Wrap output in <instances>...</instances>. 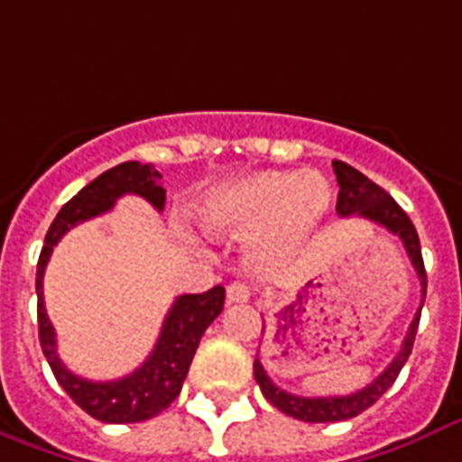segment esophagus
Here are the masks:
<instances>
[{"label":"esophagus","instance_id":"34e87169","mask_svg":"<svg viewBox=\"0 0 462 462\" xmlns=\"http://www.w3.org/2000/svg\"><path fill=\"white\" fill-rule=\"evenodd\" d=\"M250 299V289L245 284H231L226 289V301L228 303H245Z\"/></svg>","mask_w":462,"mask_h":462}]
</instances>
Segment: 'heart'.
I'll list each match as a JSON object with an SVG mask.
<instances>
[{
	"label": "heart",
	"mask_w": 462,
	"mask_h": 462,
	"mask_svg": "<svg viewBox=\"0 0 462 462\" xmlns=\"http://www.w3.org/2000/svg\"><path fill=\"white\" fill-rule=\"evenodd\" d=\"M332 188L320 173L260 171L202 192L199 226L209 238H250V263L270 270L294 257L323 226Z\"/></svg>",
	"instance_id": "obj_1"
}]
</instances>
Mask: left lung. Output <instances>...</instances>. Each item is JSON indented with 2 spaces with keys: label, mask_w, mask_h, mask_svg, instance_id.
<instances>
[{
  "label": "left lung",
  "mask_w": 462,
  "mask_h": 462,
  "mask_svg": "<svg viewBox=\"0 0 462 462\" xmlns=\"http://www.w3.org/2000/svg\"><path fill=\"white\" fill-rule=\"evenodd\" d=\"M332 168H335V175H337L339 195H337V214L339 217H354L359 214L364 219L376 221L383 228H388L391 234H395L402 241L407 250V257L410 263L417 270V277L421 282V296H427V272H424V260H421V245L420 236H417V228L410 221L402 207L395 202V199L378 188L376 182L368 180L366 175L359 173L356 168H352L345 161H332ZM424 306V301H421ZM420 310L414 313V320L410 323V330H407L405 339H402V346H400L398 356L388 364L383 374L368 383L366 388H361L356 393H349V395H330V398H301V395H291V393L282 391L280 385H274L267 376V371L263 368V364L255 359L253 364V374H255V381L260 385V391L272 405L277 407L280 412L294 417V420L301 421H345L352 420L356 414H361L364 410L374 405L381 395H383L395 378L405 366L407 356L412 354L414 335H417V325H420L421 316ZM264 330V325H263Z\"/></svg>",
  "instance_id": "left-lung-1"
}]
</instances>
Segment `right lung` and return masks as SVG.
Returning a JSON list of instances; mask_svg holds the SVG:
<instances>
[{
  "label": "right lung",
  "instance_id": "right-lung-1",
  "mask_svg": "<svg viewBox=\"0 0 462 462\" xmlns=\"http://www.w3.org/2000/svg\"><path fill=\"white\" fill-rule=\"evenodd\" d=\"M159 178L161 173L152 163H139V161H125L120 166L101 173L60 209L55 221L50 224L45 245L38 257L35 291H38V337H41L42 354L64 393L86 414L108 424L152 420L180 395L182 381L190 371L199 339L224 309L226 291L224 287H214L205 294L178 296L144 364L134 368L130 376L98 383L71 374L57 356L55 328L50 323L45 299H42V274L60 238L81 221L94 219L98 214L113 209L117 198L139 195L161 212L166 205V190L159 185Z\"/></svg>",
  "mask_w": 462,
  "mask_h": 462
}]
</instances>
